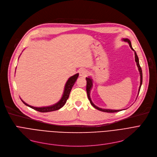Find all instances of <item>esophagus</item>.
<instances>
[{
    "instance_id": "obj_1",
    "label": "esophagus",
    "mask_w": 157,
    "mask_h": 157,
    "mask_svg": "<svg viewBox=\"0 0 157 157\" xmlns=\"http://www.w3.org/2000/svg\"><path fill=\"white\" fill-rule=\"evenodd\" d=\"M79 72V76L81 77H86L88 74V71L85 69H81Z\"/></svg>"
}]
</instances>
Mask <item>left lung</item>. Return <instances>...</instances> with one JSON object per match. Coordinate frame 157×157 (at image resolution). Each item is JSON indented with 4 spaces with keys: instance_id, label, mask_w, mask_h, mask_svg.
<instances>
[{
    "instance_id": "obj_1",
    "label": "left lung",
    "mask_w": 157,
    "mask_h": 157,
    "mask_svg": "<svg viewBox=\"0 0 157 157\" xmlns=\"http://www.w3.org/2000/svg\"><path fill=\"white\" fill-rule=\"evenodd\" d=\"M122 40L125 41V42H127L129 44V46L130 47V48L132 49V50L134 52V54H135V60H136V62L137 63V66L138 67V70L139 71V74H140V86H139V92H138V95H139V91H140V89H141V86L142 85V83H143V73H142V69H141V66H140L139 65V58L137 55V53L136 52H135L134 49L132 48V45H131V42L130 40L128 39H122ZM86 92H87V95H88V99L90 102V104H91L94 108L98 110H99L101 111H103V112H106V113H115V112H118V111H120L121 110H114V109H102V108H98V107L96 106L92 101L91 100V98H90V91H91L92 90V88L93 86V80L92 79L90 78V77H88V78H86Z\"/></svg>"
}]
</instances>
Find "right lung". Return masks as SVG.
Returning <instances> with one entry per match:
<instances>
[{
  "instance_id": "right-lung-1",
  "label": "right lung",
  "mask_w": 157,
  "mask_h": 157,
  "mask_svg": "<svg viewBox=\"0 0 157 157\" xmlns=\"http://www.w3.org/2000/svg\"><path fill=\"white\" fill-rule=\"evenodd\" d=\"M78 76H79V74L77 73L75 74V75L70 77L68 79L67 83H66V84L65 85L64 91H63V95L61 98V99L57 103H56L52 105L46 106V107H40V108H37V107H34V106L30 105L27 104V103L25 102L22 99H21V100L25 105L30 107V108H31L33 109L36 110L37 111L41 112V113H46V112H50V111H54L59 110V109L62 108V107L66 103V102H67V100L68 99V98L69 97V94L71 91V89H72V86H74V83H75V82L76 81Z\"/></svg>"
}]
</instances>
